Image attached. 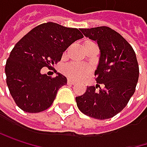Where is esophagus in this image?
<instances>
[{
  "instance_id": "34e87169",
  "label": "esophagus",
  "mask_w": 147,
  "mask_h": 147,
  "mask_svg": "<svg viewBox=\"0 0 147 147\" xmlns=\"http://www.w3.org/2000/svg\"><path fill=\"white\" fill-rule=\"evenodd\" d=\"M67 84H71V85H73V84H76V82L72 81V80H70V79H69V80H68V82H67Z\"/></svg>"
}]
</instances>
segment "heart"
I'll return each mask as SVG.
<instances>
[{
    "instance_id": "obj_1",
    "label": "heart",
    "mask_w": 147,
    "mask_h": 147,
    "mask_svg": "<svg viewBox=\"0 0 147 147\" xmlns=\"http://www.w3.org/2000/svg\"><path fill=\"white\" fill-rule=\"evenodd\" d=\"M87 42H93L87 41L85 43ZM63 72L68 78L74 81H81L85 79L90 75L91 69L89 66L80 63H70L64 67Z\"/></svg>"
}]
</instances>
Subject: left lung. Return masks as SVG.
Listing matches in <instances>:
<instances>
[{
	"instance_id": "left-lung-1",
	"label": "left lung",
	"mask_w": 147,
	"mask_h": 147,
	"mask_svg": "<svg viewBox=\"0 0 147 147\" xmlns=\"http://www.w3.org/2000/svg\"><path fill=\"white\" fill-rule=\"evenodd\" d=\"M81 31L98 44L101 54L95 78L105 88L97 90V86H88L84 94L76 98L78 107L90 118H112L126 106L135 92L140 74L136 54L131 44L109 27Z\"/></svg>"
}]
</instances>
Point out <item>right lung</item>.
<instances>
[{"instance_id":"add662e5","label":"right lung","mask_w":147,"mask_h":147,"mask_svg":"<svg viewBox=\"0 0 147 147\" xmlns=\"http://www.w3.org/2000/svg\"><path fill=\"white\" fill-rule=\"evenodd\" d=\"M83 37L78 28L49 22L31 29L15 45L5 73L9 92L19 108L36 113L51 106L67 78L60 73L55 78L41 74V69L60 62L67 48Z\"/></svg>"}]
</instances>
